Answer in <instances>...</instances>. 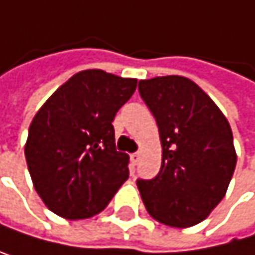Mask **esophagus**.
<instances>
[{"mask_svg":"<svg viewBox=\"0 0 255 255\" xmlns=\"http://www.w3.org/2000/svg\"><path fill=\"white\" fill-rule=\"evenodd\" d=\"M138 160H140V154H138V152L130 154V163H132V164H137Z\"/></svg>","mask_w":255,"mask_h":255,"instance_id":"obj_1","label":"esophagus"}]
</instances>
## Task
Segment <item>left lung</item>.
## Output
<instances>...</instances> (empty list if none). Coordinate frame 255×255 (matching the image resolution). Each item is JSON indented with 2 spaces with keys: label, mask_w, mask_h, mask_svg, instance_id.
I'll return each mask as SVG.
<instances>
[{
  "label": "left lung",
  "mask_w": 255,
  "mask_h": 255,
  "mask_svg": "<svg viewBox=\"0 0 255 255\" xmlns=\"http://www.w3.org/2000/svg\"><path fill=\"white\" fill-rule=\"evenodd\" d=\"M138 91L155 117L163 149L157 177L137 180L143 203L163 225L194 226L220 203L233 178V130L216 103L189 78L141 80Z\"/></svg>",
  "instance_id": "1"
}]
</instances>
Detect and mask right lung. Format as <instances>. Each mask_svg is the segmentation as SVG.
Listing matches in <instances>:
<instances>
[{
	"instance_id": "add662e5",
	"label": "right lung",
	"mask_w": 255,
	"mask_h": 255,
	"mask_svg": "<svg viewBox=\"0 0 255 255\" xmlns=\"http://www.w3.org/2000/svg\"><path fill=\"white\" fill-rule=\"evenodd\" d=\"M135 78L81 70L33 117L24 147L35 191L57 216L80 220L101 212L129 177V157L115 149V114Z\"/></svg>"
}]
</instances>
